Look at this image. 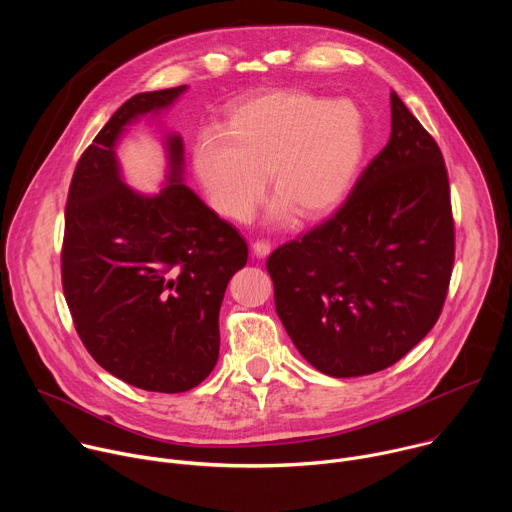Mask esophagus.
<instances>
[{"label":"esophagus","instance_id":"obj_1","mask_svg":"<svg viewBox=\"0 0 512 512\" xmlns=\"http://www.w3.org/2000/svg\"><path fill=\"white\" fill-rule=\"evenodd\" d=\"M253 253H255L257 257H267V255L271 253V243H269L267 239H257V241L253 243Z\"/></svg>","mask_w":512,"mask_h":512}]
</instances>
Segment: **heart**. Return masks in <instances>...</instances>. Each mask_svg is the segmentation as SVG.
Masks as SVG:
<instances>
[{
	"label": "heart",
	"instance_id": "heart-1",
	"mask_svg": "<svg viewBox=\"0 0 512 512\" xmlns=\"http://www.w3.org/2000/svg\"><path fill=\"white\" fill-rule=\"evenodd\" d=\"M367 150V123L356 103L300 89H275L229 109L221 129L194 145V174L210 206L247 221L269 188L275 212L302 221L332 212L348 196Z\"/></svg>",
	"mask_w": 512,
	"mask_h": 512
}]
</instances>
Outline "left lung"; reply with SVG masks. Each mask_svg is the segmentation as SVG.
Segmentation results:
<instances>
[{"mask_svg":"<svg viewBox=\"0 0 512 512\" xmlns=\"http://www.w3.org/2000/svg\"><path fill=\"white\" fill-rule=\"evenodd\" d=\"M456 233L440 145L391 93V137L346 202L267 259L300 354L336 379L383 371L442 314Z\"/></svg>","mask_w":512,"mask_h":512,"instance_id":"1","label":"left lung"}]
</instances>
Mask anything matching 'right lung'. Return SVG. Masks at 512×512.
Listing matches in <instances>:
<instances>
[{
    "label": "right lung",
    "mask_w": 512,
    "mask_h": 512,
    "mask_svg": "<svg viewBox=\"0 0 512 512\" xmlns=\"http://www.w3.org/2000/svg\"><path fill=\"white\" fill-rule=\"evenodd\" d=\"M186 85L125 101L72 174L60 253L64 298L89 354L113 377L156 393L200 385L218 360L229 279L247 243L182 184V139L168 137L170 184L141 196L121 182L115 141Z\"/></svg>",
    "instance_id": "add662e5"
}]
</instances>
